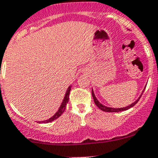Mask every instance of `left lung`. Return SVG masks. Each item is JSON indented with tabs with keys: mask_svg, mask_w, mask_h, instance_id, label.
<instances>
[{
	"mask_svg": "<svg viewBox=\"0 0 158 158\" xmlns=\"http://www.w3.org/2000/svg\"><path fill=\"white\" fill-rule=\"evenodd\" d=\"M145 88H146V85H145L144 89H143V91H142L141 94H140V96H139V98L137 99V100H135L134 102H132V103H131V105L127 106L122 107V108H113V107L106 106H105V105H103V104L101 103V102H99V101L97 99H96V96H95L94 91H93V89H92V96H93V100H94L95 104H96V105L97 106L99 107V108L101 110H102V111H104V112H109V113H113V112H116V113H117V112H120V111H124V110H129V109H131V107L134 106L135 105V104L137 103V102H138L139 99H140V97H141V96H142V94H143V91H144Z\"/></svg>",
	"mask_w": 158,
	"mask_h": 158,
	"instance_id": "8db88e82",
	"label": "left lung"
}]
</instances>
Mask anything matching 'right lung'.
Returning a JSON list of instances; mask_svg holds the SVG:
<instances>
[{
	"instance_id": "right-lung-1",
	"label": "right lung",
	"mask_w": 158,
	"mask_h": 158,
	"mask_svg": "<svg viewBox=\"0 0 158 158\" xmlns=\"http://www.w3.org/2000/svg\"><path fill=\"white\" fill-rule=\"evenodd\" d=\"M71 88H72V85H69V86L68 87V89H67L66 93H65V96H64L63 100H62V102L61 103L60 106H59V110H57V112H56V113H55V114L53 115L52 117H50L49 119H48V120H43V121H38V123H50V122H52L53 120H56L57 118H59V116H60L61 115L64 113V111H65V107H66L67 103H68V102H69V93H70V90H71Z\"/></svg>"
}]
</instances>
